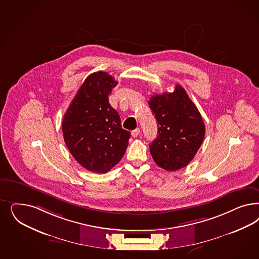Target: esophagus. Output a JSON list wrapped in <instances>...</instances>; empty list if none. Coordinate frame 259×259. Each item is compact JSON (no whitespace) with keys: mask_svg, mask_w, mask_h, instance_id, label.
I'll return each instance as SVG.
<instances>
[{"mask_svg":"<svg viewBox=\"0 0 259 259\" xmlns=\"http://www.w3.org/2000/svg\"><path fill=\"white\" fill-rule=\"evenodd\" d=\"M139 134H140V128H135L134 131L132 132V135H133V137H134V138L137 137Z\"/></svg>","mask_w":259,"mask_h":259,"instance_id":"1","label":"esophagus"}]
</instances>
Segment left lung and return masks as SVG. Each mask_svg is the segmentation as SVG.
I'll use <instances>...</instances> for the list:
<instances>
[{
    "instance_id": "8db88e82",
    "label": "left lung",
    "mask_w": 259,
    "mask_h": 259,
    "mask_svg": "<svg viewBox=\"0 0 259 259\" xmlns=\"http://www.w3.org/2000/svg\"><path fill=\"white\" fill-rule=\"evenodd\" d=\"M149 106L158 126V135L150 145L154 162L168 171L186 167L205 137L199 110L180 84L172 92L151 96Z\"/></svg>"
}]
</instances>
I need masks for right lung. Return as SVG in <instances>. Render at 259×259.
Instances as JSON below:
<instances>
[{
  "instance_id": "add662e5",
  "label": "right lung",
  "mask_w": 259,
  "mask_h": 259,
  "mask_svg": "<svg viewBox=\"0 0 259 259\" xmlns=\"http://www.w3.org/2000/svg\"><path fill=\"white\" fill-rule=\"evenodd\" d=\"M117 82L107 72L87 77L64 115L62 131L67 149L88 170L106 174L125 154L131 133L109 103Z\"/></svg>"
}]
</instances>
